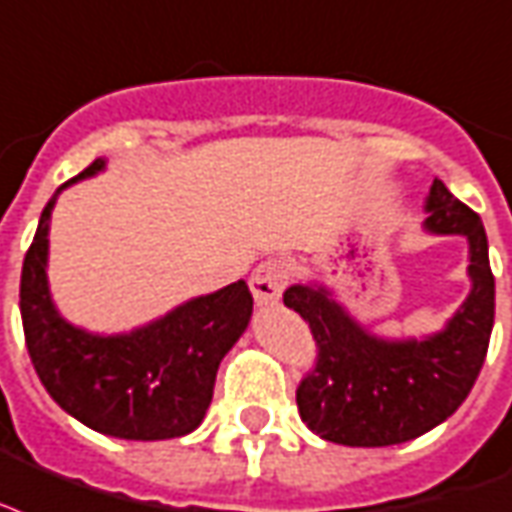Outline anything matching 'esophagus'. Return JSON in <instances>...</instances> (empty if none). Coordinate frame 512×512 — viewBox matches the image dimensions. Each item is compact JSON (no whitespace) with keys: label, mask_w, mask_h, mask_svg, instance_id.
I'll return each mask as SVG.
<instances>
[{"label":"esophagus","mask_w":512,"mask_h":512,"mask_svg":"<svg viewBox=\"0 0 512 512\" xmlns=\"http://www.w3.org/2000/svg\"><path fill=\"white\" fill-rule=\"evenodd\" d=\"M290 271L282 260H265L255 268V273L249 276V290L255 295L257 306H273L282 298L284 287H287Z\"/></svg>","instance_id":"esophagus-1"}]
</instances>
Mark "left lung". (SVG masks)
<instances>
[{"label":"left lung","instance_id":"left-lung-1","mask_svg":"<svg viewBox=\"0 0 512 512\" xmlns=\"http://www.w3.org/2000/svg\"><path fill=\"white\" fill-rule=\"evenodd\" d=\"M432 233L470 244L473 290L446 330L424 341H384L362 330L325 287L292 284L284 306L298 311L317 341V365L298 386V411L311 432L341 446H397L446 421L481 373L494 327V273L481 217L440 179L427 198Z\"/></svg>","mask_w":512,"mask_h":512}]
</instances>
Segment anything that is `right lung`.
<instances>
[{"mask_svg": "<svg viewBox=\"0 0 512 512\" xmlns=\"http://www.w3.org/2000/svg\"><path fill=\"white\" fill-rule=\"evenodd\" d=\"M101 169L99 158L42 209L21 271L26 349L48 395L85 427L123 440L182 438L204 421L222 357L252 317V292L233 282L126 335L69 325L50 300L45 273L50 212L66 185Z\"/></svg>", "mask_w": 512, "mask_h": 512, "instance_id": "obj_1", "label": "right lung"}]
</instances>
